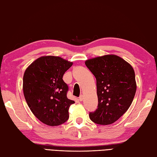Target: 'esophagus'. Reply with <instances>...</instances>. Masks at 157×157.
<instances>
[{"mask_svg":"<svg viewBox=\"0 0 157 157\" xmlns=\"http://www.w3.org/2000/svg\"><path fill=\"white\" fill-rule=\"evenodd\" d=\"M83 99H84V95L81 94L80 96H79V100L80 101H83Z\"/></svg>","mask_w":157,"mask_h":157,"instance_id":"obj_1","label":"esophagus"}]
</instances>
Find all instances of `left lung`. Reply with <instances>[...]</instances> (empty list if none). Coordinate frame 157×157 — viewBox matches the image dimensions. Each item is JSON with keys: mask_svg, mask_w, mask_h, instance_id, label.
Segmentation results:
<instances>
[{"mask_svg": "<svg viewBox=\"0 0 157 157\" xmlns=\"http://www.w3.org/2000/svg\"><path fill=\"white\" fill-rule=\"evenodd\" d=\"M97 79L98 108L89 113L94 123L111 124L129 108L137 85L134 69L123 58L104 55L85 61Z\"/></svg>", "mask_w": 157, "mask_h": 157, "instance_id": "obj_1", "label": "left lung"}]
</instances>
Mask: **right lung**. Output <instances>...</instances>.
I'll use <instances>...</instances> for the list:
<instances>
[{
	"label": "right lung",
	"mask_w": 157,
	"mask_h": 157,
	"mask_svg": "<svg viewBox=\"0 0 157 157\" xmlns=\"http://www.w3.org/2000/svg\"><path fill=\"white\" fill-rule=\"evenodd\" d=\"M72 64L59 56H45L33 62L24 72V97L33 114L43 123L54 127L69 119V109L75 101L67 98L68 86L63 77Z\"/></svg>",
	"instance_id": "obj_1"
}]
</instances>
